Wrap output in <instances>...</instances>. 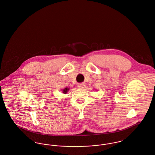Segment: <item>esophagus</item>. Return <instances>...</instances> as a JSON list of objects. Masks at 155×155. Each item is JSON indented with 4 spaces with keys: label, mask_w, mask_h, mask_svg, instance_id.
I'll list each match as a JSON object with an SVG mask.
<instances>
[{
    "label": "esophagus",
    "mask_w": 155,
    "mask_h": 155,
    "mask_svg": "<svg viewBox=\"0 0 155 155\" xmlns=\"http://www.w3.org/2000/svg\"><path fill=\"white\" fill-rule=\"evenodd\" d=\"M85 84H84V83H82V84H79L78 85V87L79 88V89H84V87H85Z\"/></svg>",
    "instance_id": "esophagus-1"
}]
</instances>
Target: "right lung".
<instances>
[{"label":"right lung","instance_id":"obj_1","mask_svg":"<svg viewBox=\"0 0 155 155\" xmlns=\"http://www.w3.org/2000/svg\"><path fill=\"white\" fill-rule=\"evenodd\" d=\"M69 87H66V88L63 89V93L64 94H66V93L69 91Z\"/></svg>","mask_w":155,"mask_h":155}]
</instances>
